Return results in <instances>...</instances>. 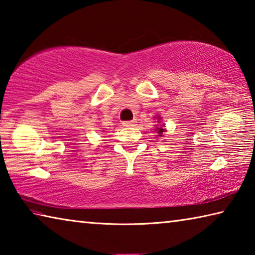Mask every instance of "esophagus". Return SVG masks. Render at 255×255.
I'll list each match as a JSON object with an SVG mask.
<instances>
[{"mask_svg":"<svg viewBox=\"0 0 255 255\" xmlns=\"http://www.w3.org/2000/svg\"><path fill=\"white\" fill-rule=\"evenodd\" d=\"M135 124H136L135 120H129V122H124L123 123L125 127H133V126H135Z\"/></svg>","mask_w":255,"mask_h":255,"instance_id":"34e87169","label":"esophagus"}]
</instances>
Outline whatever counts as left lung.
Listing matches in <instances>:
<instances>
[{
  "instance_id": "left-lung-1",
  "label": "left lung",
  "mask_w": 255,
  "mask_h": 255,
  "mask_svg": "<svg viewBox=\"0 0 255 255\" xmlns=\"http://www.w3.org/2000/svg\"><path fill=\"white\" fill-rule=\"evenodd\" d=\"M156 130H157V132H158V136H162V133H163V131H165V130H164V129L161 127V128H157L156 129Z\"/></svg>"
}]
</instances>
